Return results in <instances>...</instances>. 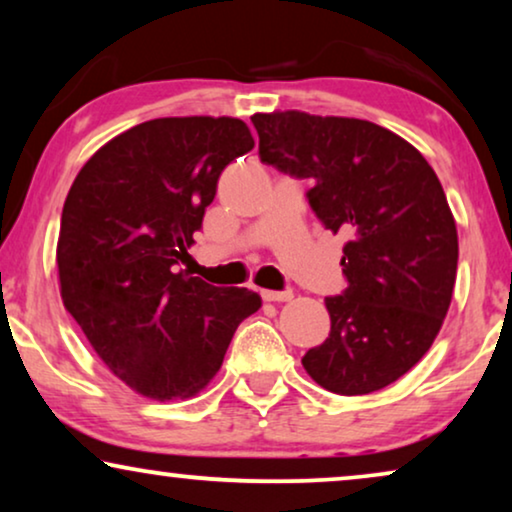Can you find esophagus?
<instances>
[{
	"label": "esophagus",
	"mask_w": 512,
	"mask_h": 512,
	"mask_svg": "<svg viewBox=\"0 0 512 512\" xmlns=\"http://www.w3.org/2000/svg\"><path fill=\"white\" fill-rule=\"evenodd\" d=\"M261 296L268 303H286L293 298V291H261Z\"/></svg>",
	"instance_id": "esophagus-1"
}]
</instances>
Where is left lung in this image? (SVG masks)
<instances>
[{
    "mask_svg": "<svg viewBox=\"0 0 512 512\" xmlns=\"http://www.w3.org/2000/svg\"><path fill=\"white\" fill-rule=\"evenodd\" d=\"M258 156L310 179L312 212L347 233V289L326 298L331 333L303 356L307 375L340 396L373 394L408 373L436 340L457 279V226L415 146L361 118L254 114Z\"/></svg>",
    "mask_w": 512,
    "mask_h": 512,
    "instance_id": "1",
    "label": "left lung"
}]
</instances>
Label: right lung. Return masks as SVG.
Returning a JSON list of instances; mask_svg holds the SVG:
<instances>
[{"mask_svg": "<svg viewBox=\"0 0 512 512\" xmlns=\"http://www.w3.org/2000/svg\"><path fill=\"white\" fill-rule=\"evenodd\" d=\"M251 149L240 118H153L104 144L67 193L62 303L111 373L153 401L200 394L261 307L179 268L221 172Z\"/></svg>", "mask_w": 512, "mask_h": 512, "instance_id": "obj_1", "label": "right lung"}]
</instances>
